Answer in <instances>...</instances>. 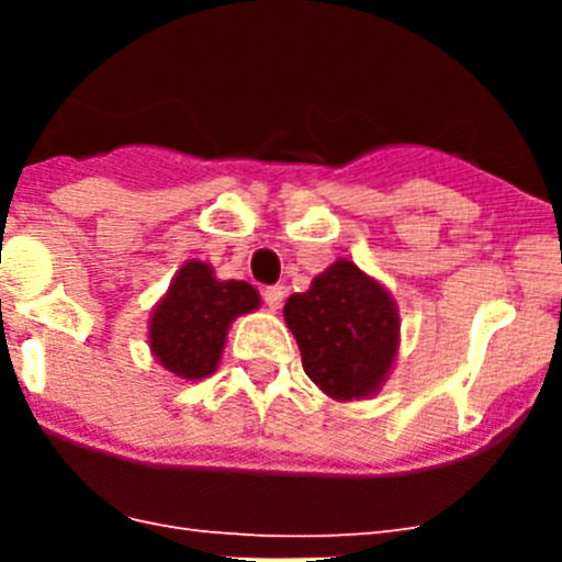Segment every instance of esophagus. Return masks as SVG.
Returning a JSON list of instances; mask_svg holds the SVG:
<instances>
[{
  "label": "esophagus",
  "mask_w": 562,
  "mask_h": 562,
  "mask_svg": "<svg viewBox=\"0 0 562 562\" xmlns=\"http://www.w3.org/2000/svg\"><path fill=\"white\" fill-rule=\"evenodd\" d=\"M284 295H286L284 286H278V284L276 286H267V290H265V304L270 306L272 312L281 310V304H284Z\"/></svg>",
  "instance_id": "34e87169"
}]
</instances>
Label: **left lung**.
I'll use <instances>...</instances> for the list:
<instances>
[{"instance_id": "left-lung-1", "label": "left lung", "mask_w": 562, "mask_h": 562, "mask_svg": "<svg viewBox=\"0 0 562 562\" xmlns=\"http://www.w3.org/2000/svg\"><path fill=\"white\" fill-rule=\"evenodd\" d=\"M284 321L306 376L331 400H369L389 380L400 351L396 301L349 258H337L310 290L286 297Z\"/></svg>"}]
</instances>
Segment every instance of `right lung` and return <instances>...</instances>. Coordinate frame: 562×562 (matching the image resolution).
Here are the masks:
<instances>
[{
    "instance_id": "right-lung-1",
    "label": "right lung",
    "mask_w": 562,
    "mask_h": 562,
    "mask_svg": "<svg viewBox=\"0 0 562 562\" xmlns=\"http://www.w3.org/2000/svg\"><path fill=\"white\" fill-rule=\"evenodd\" d=\"M261 295L247 281H220L207 261H186L148 321L154 360L180 380H205L220 369L227 329L258 310Z\"/></svg>"
}]
</instances>
